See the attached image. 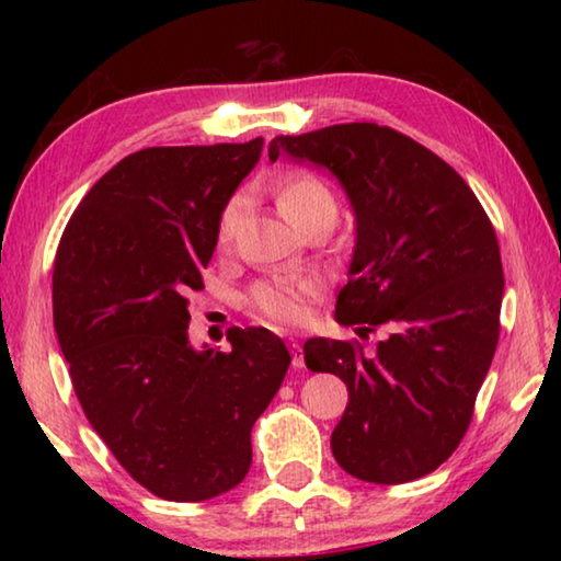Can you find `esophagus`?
I'll return each mask as SVG.
<instances>
[{"instance_id":"obj_1","label":"esophagus","mask_w":561,"mask_h":561,"mask_svg":"<svg viewBox=\"0 0 561 561\" xmlns=\"http://www.w3.org/2000/svg\"><path fill=\"white\" fill-rule=\"evenodd\" d=\"M289 351H291V366L301 368L304 366V354H301V344L297 339H289Z\"/></svg>"}]
</instances>
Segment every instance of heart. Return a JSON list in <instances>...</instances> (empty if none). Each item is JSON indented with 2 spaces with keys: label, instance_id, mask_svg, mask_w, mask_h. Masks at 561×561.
<instances>
[{
  "label": "heart",
  "instance_id": "b5f03b06",
  "mask_svg": "<svg viewBox=\"0 0 561 561\" xmlns=\"http://www.w3.org/2000/svg\"><path fill=\"white\" fill-rule=\"evenodd\" d=\"M272 195L279 213L299 227L301 232L311 227H334L339 203L334 190L309 170H287L272 180ZM244 210V197L232 195L222 205L215 222V242L220 250H230L237 237ZM319 294V284L309 277H272L262 279L250 291V307L257 317L274 327H297L307 319V301Z\"/></svg>",
  "mask_w": 561,
  "mask_h": 561
}]
</instances>
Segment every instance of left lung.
<instances>
[{"mask_svg":"<svg viewBox=\"0 0 561 561\" xmlns=\"http://www.w3.org/2000/svg\"><path fill=\"white\" fill-rule=\"evenodd\" d=\"M279 153L324 165L356 213L336 321L360 339H309L304 364L348 388L331 453L376 485L423 478L450 458L500 339L505 277L495 227L470 185L413 138L378 123L277 136Z\"/></svg>","mask_w":561,"mask_h":561,"instance_id":"1","label":"left lung"}]
</instances>
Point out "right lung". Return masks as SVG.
<instances>
[{
    "label": "right lung",
    "mask_w": 561,
    "mask_h": 561,
    "mask_svg": "<svg viewBox=\"0 0 561 561\" xmlns=\"http://www.w3.org/2000/svg\"><path fill=\"white\" fill-rule=\"evenodd\" d=\"M250 144L144 148L76 207L54 260V329L76 398L126 472L156 497L201 502L244 480L252 425L291 356L262 327L232 351L190 346L215 222L257 165Z\"/></svg>",
    "instance_id": "1"
}]
</instances>
